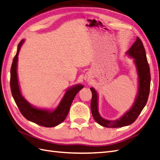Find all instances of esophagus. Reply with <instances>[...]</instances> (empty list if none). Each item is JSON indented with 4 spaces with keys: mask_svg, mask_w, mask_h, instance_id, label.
<instances>
[{
    "mask_svg": "<svg viewBox=\"0 0 160 160\" xmlns=\"http://www.w3.org/2000/svg\"><path fill=\"white\" fill-rule=\"evenodd\" d=\"M85 81H87V82H90V81H91V80H92V79H91V78H90V77H85Z\"/></svg>",
    "mask_w": 160,
    "mask_h": 160,
    "instance_id": "esophagus-1",
    "label": "esophagus"
}]
</instances>
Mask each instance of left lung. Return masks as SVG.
Here are the masks:
<instances>
[{
	"mask_svg": "<svg viewBox=\"0 0 160 160\" xmlns=\"http://www.w3.org/2000/svg\"><path fill=\"white\" fill-rule=\"evenodd\" d=\"M128 55L134 59L137 68L139 88L138 93L135 102L130 111H128L123 117L117 120H107L100 117L98 110V94L93 88H91L92 93L91 100V111L93 119L100 126L106 128H121L130 125L135 122L141 114L143 108L147 104L149 98L151 83V74L149 63L147 62L145 49L142 41L138 37L134 43L127 52Z\"/></svg>",
	"mask_w": 160,
	"mask_h": 160,
	"instance_id": "left-lung-1",
	"label": "left lung"
}]
</instances>
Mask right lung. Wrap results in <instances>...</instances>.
<instances>
[{
  "label": "right lung",
  "mask_w": 160,
  "mask_h": 160,
  "mask_svg": "<svg viewBox=\"0 0 160 160\" xmlns=\"http://www.w3.org/2000/svg\"><path fill=\"white\" fill-rule=\"evenodd\" d=\"M24 41V40H22L18 44L17 53L13 58L12 65H11L10 77L11 93L19 111L26 119L43 127H55L64 122L68 113L72 100L75 98L77 93L83 86L82 85H77L69 89L66 92L60 104L53 111L51 112L47 110L38 109L31 106L21 94L17 75L18 56Z\"/></svg>",
  "instance_id": "1"
}]
</instances>
